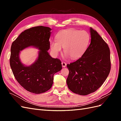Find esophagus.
Returning <instances> with one entry per match:
<instances>
[{
    "label": "esophagus",
    "instance_id": "1",
    "mask_svg": "<svg viewBox=\"0 0 121 121\" xmlns=\"http://www.w3.org/2000/svg\"><path fill=\"white\" fill-rule=\"evenodd\" d=\"M61 65H62V66H63V67H66V65H67V64L65 63V62H64V61H63L61 63Z\"/></svg>",
    "mask_w": 121,
    "mask_h": 121
}]
</instances>
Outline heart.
Instances as JSON below:
<instances>
[{"label":"heart","instance_id":"1","mask_svg":"<svg viewBox=\"0 0 121 121\" xmlns=\"http://www.w3.org/2000/svg\"><path fill=\"white\" fill-rule=\"evenodd\" d=\"M56 41H51L50 47L55 56H57L63 48L65 56L72 60L82 56L88 48L91 37L86 31L74 29L63 30L56 34Z\"/></svg>","mask_w":121,"mask_h":121}]
</instances>
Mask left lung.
<instances>
[{
  "mask_svg": "<svg viewBox=\"0 0 121 121\" xmlns=\"http://www.w3.org/2000/svg\"><path fill=\"white\" fill-rule=\"evenodd\" d=\"M91 42L79 59L68 64L67 79L73 92L86 95L96 91L107 79L111 70L110 50L98 33L90 28Z\"/></svg>",
  "mask_w": 121,
  "mask_h": 121,
  "instance_id": "8db88e82",
  "label": "left lung"
}]
</instances>
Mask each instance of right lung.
<instances>
[{
  "mask_svg": "<svg viewBox=\"0 0 121 121\" xmlns=\"http://www.w3.org/2000/svg\"><path fill=\"white\" fill-rule=\"evenodd\" d=\"M51 31V28L42 26L27 29L21 33L11 46L9 61L14 77L24 89L33 93H42L50 89L54 74L62 69L60 60L52 58L48 52ZM29 47L39 51L35 63L26 66L21 62L19 53Z\"/></svg>",
  "mask_w": 121,
  "mask_h": 121,
  "instance_id": "obj_1",
  "label": "right lung"
}]
</instances>
